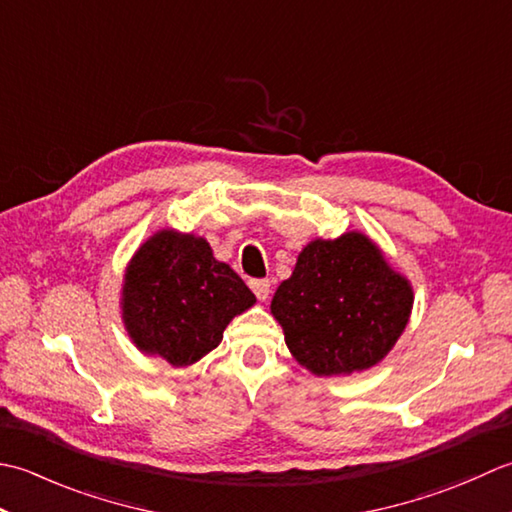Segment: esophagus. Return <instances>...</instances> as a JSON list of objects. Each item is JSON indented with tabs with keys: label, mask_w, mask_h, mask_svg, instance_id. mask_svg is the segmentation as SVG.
I'll list each match as a JSON object with an SVG mask.
<instances>
[{
	"label": "esophagus",
	"mask_w": 512,
	"mask_h": 512,
	"mask_svg": "<svg viewBox=\"0 0 512 512\" xmlns=\"http://www.w3.org/2000/svg\"><path fill=\"white\" fill-rule=\"evenodd\" d=\"M249 287H252V291L256 294V298L258 300H267L269 298V280L267 278H254V280H249Z\"/></svg>",
	"instance_id": "esophagus-1"
}]
</instances>
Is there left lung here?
Masks as SVG:
<instances>
[{"label":"left lung","instance_id":"1","mask_svg":"<svg viewBox=\"0 0 512 512\" xmlns=\"http://www.w3.org/2000/svg\"><path fill=\"white\" fill-rule=\"evenodd\" d=\"M413 289L360 232L309 243L271 300L294 358L316 375L378 364L409 322Z\"/></svg>","mask_w":512,"mask_h":512}]
</instances>
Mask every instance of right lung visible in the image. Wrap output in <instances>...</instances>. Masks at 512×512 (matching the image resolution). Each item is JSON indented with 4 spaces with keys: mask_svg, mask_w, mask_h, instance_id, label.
I'll return each instance as SVG.
<instances>
[{
    "mask_svg": "<svg viewBox=\"0 0 512 512\" xmlns=\"http://www.w3.org/2000/svg\"><path fill=\"white\" fill-rule=\"evenodd\" d=\"M256 296L236 271L218 263L205 238L172 229L132 256L123 280V322L143 353L187 367L218 347L234 316Z\"/></svg>",
    "mask_w": 512,
    "mask_h": 512,
    "instance_id": "right-lung-1",
    "label": "right lung"
}]
</instances>
